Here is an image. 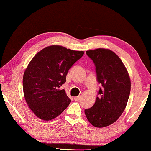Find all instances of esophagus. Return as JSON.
I'll return each mask as SVG.
<instances>
[{
	"label": "esophagus",
	"mask_w": 151,
	"mask_h": 151,
	"mask_svg": "<svg viewBox=\"0 0 151 151\" xmlns=\"http://www.w3.org/2000/svg\"><path fill=\"white\" fill-rule=\"evenodd\" d=\"M75 100L76 101H80V99H81V96H76V97H75Z\"/></svg>",
	"instance_id": "34e87169"
}]
</instances>
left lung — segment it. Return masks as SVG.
<instances>
[{"label": "left lung", "mask_w": 151, "mask_h": 151, "mask_svg": "<svg viewBox=\"0 0 151 151\" xmlns=\"http://www.w3.org/2000/svg\"><path fill=\"white\" fill-rule=\"evenodd\" d=\"M86 54L95 65L99 87L94 105L85 110L88 121L99 128L109 126L124 111L131 92V80L118 56L104 48L87 50Z\"/></svg>", "instance_id": "8db88e82"}]
</instances>
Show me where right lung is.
<instances>
[{
    "label": "right lung",
    "mask_w": 151,
    "mask_h": 151,
    "mask_svg": "<svg viewBox=\"0 0 151 151\" xmlns=\"http://www.w3.org/2000/svg\"><path fill=\"white\" fill-rule=\"evenodd\" d=\"M83 55V51L52 45L33 57L24 71L22 85L27 103L37 117L50 121L69 105L70 99L60 87L68 70Z\"/></svg>",
    "instance_id": "obj_1"
}]
</instances>
